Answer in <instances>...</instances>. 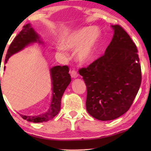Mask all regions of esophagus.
Returning <instances> with one entry per match:
<instances>
[{"instance_id": "1", "label": "esophagus", "mask_w": 151, "mask_h": 151, "mask_svg": "<svg viewBox=\"0 0 151 151\" xmlns=\"http://www.w3.org/2000/svg\"><path fill=\"white\" fill-rule=\"evenodd\" d=\"M70 75H71V78H78V73H77V71H75V70H71V71H70Z\"/></svg>"}]
</instances>
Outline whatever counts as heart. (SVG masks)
I'll return each instance as SVG.
<instances>
[{
    "mask_svg": "<svg viewBox=\"0 0 151 151\" xmlns=\"http://www.w3.org/2000/svg\"><path fill=\"white\" fill-rule=\"evenodd\" d=\"M100 36L101 32L97 27L80 29L64 36L62 38V43L57 45V50L64 53L67 49H76V60L80 63L86 64L93 57Z\"/></svg>",
    "mask_w": 151,
    "mask_h": 151,
    "instance_id": "1",
    "label": "heart"
}]
</instances>
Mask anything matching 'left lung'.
Wrapping results in <instances>:
<instances>
[{"label":"left lung","instance_id":"1","mask_svg":"<svg viewBox=\"0 0 151 151\" xmlns=\"http://www.w3.org/2000/svg\"><path fill=\"white\" fill-rule=\"evenodd\" d=\"M111 27L114 34L104 54L79 70L87 88L86 111L101 121L113 120L124 114L142 82L137 47L122 27Z\"/></svg>","mask_w":151,"mask_h":151}]
</instances>
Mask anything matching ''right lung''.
<instances>
[{
	"label": "right lung",
	"mask_w": 151,
	"mask_h": 151,
	"mask_svg": "<svg viewBox=\"0 0 151 151\" xmlns=\"http://www.w3.org/2000/svg\"><path fill=\"white\" fill-rule=\"evenodd\" d=\"M33 43L43 44L40 36L32 28L31 24H27L23 27L21 32L14 38L11 43L6 54L5 63L12 55L19 52L26 47ZM5 69V67H4ZM50 76L52 85V98L48 110L38 115H24L20 114L24 119L34 123L47 122L53 118L60 110L61 99L66 88L71 81L67 66H55L51 68Z\"/></svg>",
	"instance_id": "obj_1"
}]
</instances>
